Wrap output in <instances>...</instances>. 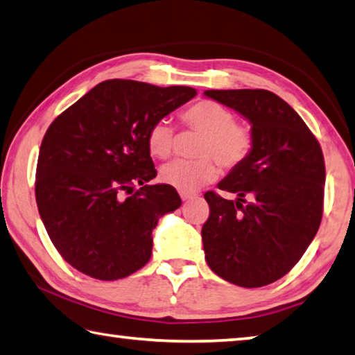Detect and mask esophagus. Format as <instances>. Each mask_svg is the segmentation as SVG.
Masks as SVG:
<instances>
[{
    "mask_svg": "<svg viewBox=\"0 0 355 355\" xmlns=\"http://www.w3.org/2000/svg\"><path fill=\"white\" fill-rule=\"evenodd\" d=\"M180 197H182L183 202H188V200L194 198L196 194H192V192H180Z\"/></svg>",
    "mask_w": 355,
    "mask_h": 355,
    "instance_id": "obj_1",
    "label": "esophagus"
}]
</instances>
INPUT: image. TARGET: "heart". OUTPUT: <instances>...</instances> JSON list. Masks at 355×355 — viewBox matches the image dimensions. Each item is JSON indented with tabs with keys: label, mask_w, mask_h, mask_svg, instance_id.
Instances as JSON below:
<instances>
[{
	"label": "heart",
	"mask_w": 355,
	"mask_h": 355,
	"mask_svg": "<svg viewBox=\"0 0 355 355\" xmlns=\"http://www.w3.org/2000/svg\"><path fill=\"white\" fill-rule=\"evenodd\" d=\"M182 122L202 133L196 146V159H175L161 167L159 180L182 192H194L217 175L218 164L233 169L253 150L254 137L247 124L236 122L234 113L216 101H200L182 113ZM150 155L166 159L175 149V130L166 119L153 122L147 132Z\"/></svg>",
	"instance_id": "1"
}]
</instances>
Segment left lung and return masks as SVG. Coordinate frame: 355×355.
I'll return each mask as SVG.
<instances>
[{
	"label": "left lung",
	"instance_id": "1",
	"mask_svg": "<svg viewBox=\"0 0 355 355\" xmlns=\"http://www.w3.org/2000/svg\"><path fill=\"white\" fill-rule=\"evenodd\" d=\"M205 94L245 116L254 137L248 158L218 183L237 200L214 191L205 194L206 262L231 284H272L296 266L320 228L323 152L300 114L272 92L206 89Z\"/></svg>",
	"mask_w": 355,
	"mask_h": 355
}]
</instances>
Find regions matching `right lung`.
<instances>
[{"label":"right lung","instance_id":"right-lung-1","mask_svg":"<svg viewBox=\"0 0 355 355\" xmlns=\"http://www.w3.org/2000/svg\"><path fill=\"white\" fill-rule=\"evenodd\" d=\"M196 94L191 87L112 79L53 121L38 153L35 200L71 267L114 281L149 262L152 230L182 198L169 184H147L157 177L147 132Z\"/></svg>","mask_w":355,"mask_h":355}]
</instances>
